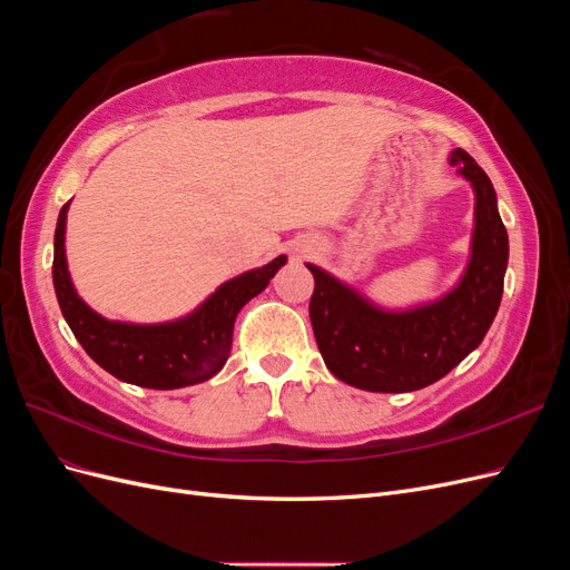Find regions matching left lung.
Masks as SVG:
<instances>
[{
  "label": "left lung",
  "mask_w": 570,
  "mask_h": 570,
  "mask_svg": "<svg viewBox=\"0 0 570 570\" xmlns=\"http://www.w3.org/2000/svg\"><path fill=\"white\" fill-rule=\"evenodd\" d=\"M450 164L475 195L471 258L459 283L433 302L385 308L321 266L308 302L316 344L337 381L368 392H413L438 383L469 356L499 312L509 264V235L494 187L469 154Z\"/></svg>",
  "instance_id": "obj_1"
}]
</instances>
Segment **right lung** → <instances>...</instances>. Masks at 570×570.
Instances as JSON below:
<instances>
[{
	"label": "right lung",
	"mask_w": 570,
	"mask_h": 570,
	"mask_svg": "<svg viewBox=\"0 0 570 570\" xmlns=\"http://www.w3.org/2000/svg\"><path fill=\"white\" fill-rule=\"evenodd\" d=\"M59 212L51 278L61 314L82 350L114 377L137 387L178 390L209 381L226 366L233 347L235 318L249 299L268 287L287 256H275L262 268L239 273L212 292L195 312L166 323L109 321L82 302L66 262V214Z\"/></svg>",
	"instance_id": "1"
}]
</instances>
